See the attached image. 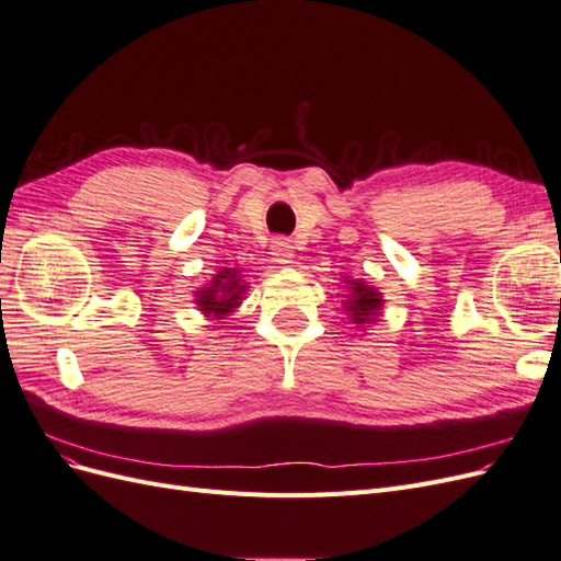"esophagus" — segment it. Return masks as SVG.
<instances>
[{"instance_id": "34e87169", "label": "esophagus", "mask_w": 561, "mask_h": 561, "mask_svg": "<svg viewBox=\"0 0 561 561\" xmlns=\"http://www.w3.org/2000/svg\"><path fill=\"white\" fill-rule=\"evenodd\" d=\"M271 254H274V262L290 264L295 257V245L290 243V239L278 236V239H274V243H271Z\"/></svg>"}]
</instances>
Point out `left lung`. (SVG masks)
<instances>
[{"instance_id": "8db88e82", "label": "left lung", "mask_w": 561, "mask_h": 561, "mask_svg": "<svg viewBox=\"0 0 561 561\" xmlns=\"http://www.w3.org/2000/svg\"><path fill=\"white\" fill-rule=\"evenodd\" d=\"M351 285V295H348V313L353 316V322H369L375 320L379 309H381V295L375 290V287L365 285L363 280H348Z\"/></svg>"}]
</instances>
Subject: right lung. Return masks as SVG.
<instances>
[{"label": "right lung", "mask_w": 561, "mask_h": 561, "mask_svg": "<svg viewBox=\"0 0 561 561\" xmlns=\"http://www.w3.org/2000/svg\"><path fill=\"white\" fill-rule=\"evenodd\" d=\"M243 290L245 285H241L239 280V271L225 268L215 276L210 287H206V290H201L196 295V304L203 313L225 318L227 313H231L236 307H239Z\"/></svg>", "instance_id": "add662e5"}]
</instances>
